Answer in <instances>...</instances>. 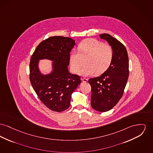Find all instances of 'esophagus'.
<instances>
[{
	"mask_svg": "<svg viewBox=\"0 0 153 153\" xmlns=\"http://www.w3.org/2000/svg\"><path fill=\"white\" fill-rule=\"evenodd\" d=\"M81 81H83L84 82H86L88 81V79H85V78H81Z\"/></svg>",
	"mask_w": 153,
	"mask_h": 153,
	"instance_id": "1",
	"label": "esophagus"
}]
</instances>
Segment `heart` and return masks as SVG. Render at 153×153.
Here are the masks:
<instances>
[{
    "label": "heart",
    "instance_id": "heart-1",
    "mask_svg": "<svg viewBox=\"0 0 153 153\" xmlns=\"http://www.w3.org/2000/svg\"><path fill=\"white\" fill-rule=\"evenodd\" d=\"M78 50H73L69 56L72 72H79L82 65V59L87 58L86 65L79 72L82 76H90L97 73L100 74L110 67L113 58L111 47L95 39L89 38L82 40L78 45Z\"/></svg>",
    "mask_w": 153,
    "mask_h": 153
}]
</instances>
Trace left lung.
Returning <instances> with one entry per match:
<instances>
[{
  "mask_svg": "<svg viewBox=\"0 0 153 153\" xmlns=\"http://www.w3.org/2000/svg\"><path fill=\"white\" fill-rule=\"evenodd\" d=\"M113 51L110 67L99 77L88 80L91 86V105L94 110L106 112L114 108L122 97L129 76V59L126 47L109 34L99 35Z\"/></svg>",
  "mask_w": 153,
  "mask_h": 153,
  "instance_id": "8db88e82",
  "label": "left lung"
}]
</instances>
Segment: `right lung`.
<instances>
[{"instance_id": "1", "label": "right lung", "mask_w": 153, "mask_h": 153, "mask_svg": "<svg viewBox=\"0 0 153 153\" xmlns=\"http://www.w3.org/2000/svg\"><path fill=\"white\" fill-rule=\"evenodd\" d=\"M75 41L63 36L50 37L42 42L31 56L29 65L30 81L39 98L50 110L60 112L70 106L72 93L81 83L80 76L71 73L70 53ZM52 61V71L42 74L39 61Z\"/></svg>"}]
</instances>
